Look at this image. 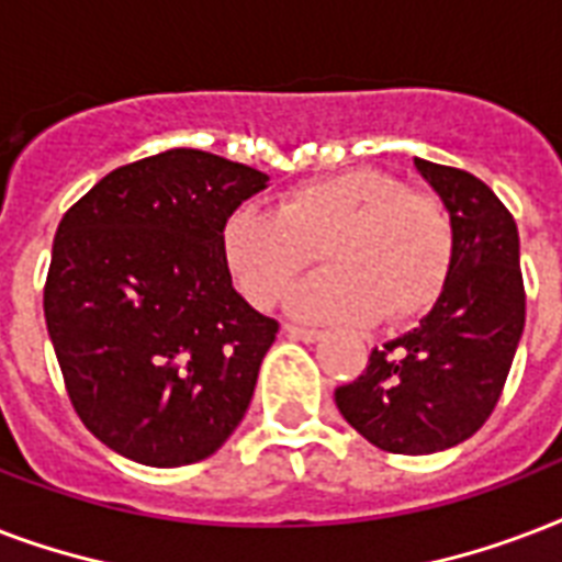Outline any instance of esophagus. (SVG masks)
Segmentation results:
<instances>
[{
  "label": "esophagus",
  "mask_w": 562,
  "mask_h": 562,
  "mask_svg": "<svg viewBox=\"0 0 562 562\" xmlns=\"http://www.w3.org/2000/svg\"><path fill=\"white\" fill-rule=\"evenodd\" d=\"M284 330L293 337V340L302 342H319L322 340V330L316 328H299V325H284Z\"/></svg>",
  "instance_id": "obj_1"
}]
</instances>
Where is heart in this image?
Wrapping results in <instances>:
<instances>
[{
	"label": "heart",
	"instance_id": "1",
	"mask_svg": "<svg viewBox=\"0 0 562 562\" xmlns=\"http://www.w3.org/2000/svg\"><path fill=\"white\" fill-rule=\"evenodd\" d=\"M319 249L328 269L286 299L316 322H404L437 302L454 260V225L437 195L381 169L316 178L276 211L240 204L220 228L222 263L255 307H272Z\"/></svg>",
	"mask_w": 562,
	"mask_h": 562
}]
</instances>
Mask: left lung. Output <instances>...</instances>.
I'll return each mask as SVG.
<instances>
[{
  "label": "left lung",
  "mask_w": 562,
  "mask_h": 562,
  "mask_svg": "<svg viewBox=\"0 0 562 562\" xmlns=\"http://www.w3.org/2000/svg\"><path fill=\"white\" fill-rule=\"evenodd\" d=\"M454 225V260L419 325L372 349L358 381L337 386L342 419L393 454H434L493 413L525 328L519 232L498 195L463 169L413 158Z\"/></svg>",
  "instance_id": "8db88e82"
}]
</instances>
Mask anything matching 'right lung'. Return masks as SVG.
Returning a JSON list of instances; mask_svg holds the SVG:
<instances>
[{
	"label": "right lung",
	"instance_id": "obj_1",
	"mask_svg": "<svg viewBox=\"0 0 562 562\" xmlns=\"http://www.w3.org/2000/svg\"><path fill=\"white\" fill-rule=\"evenodd\" d=\"M269 176L202 149L120 167L58 225L43 313L87 430L143 467L211 458L249 411L278 322L222 263L220 228Z\"/></svg>",
	"mask_w": 562,
	"mask_h": 562
}]
</instances>
